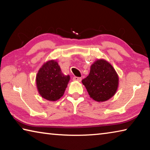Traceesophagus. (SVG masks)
<instances>
[{
    "label": "esophagus",
    "instance_id": "34e87169",
    "mask_svg": "<svg viewBox=\"0 0 150 150\" xmlns=\"http://www.w3.org/2000/svg\"><path fill=\"white\" fill-rule=\"evenodd\" d=\"M73 79V81H79V82H80V81H81V78L77 77H74Z\"/></svg>",
    "mask_w": 150,
    "mask_h": 150
}]
</instances>
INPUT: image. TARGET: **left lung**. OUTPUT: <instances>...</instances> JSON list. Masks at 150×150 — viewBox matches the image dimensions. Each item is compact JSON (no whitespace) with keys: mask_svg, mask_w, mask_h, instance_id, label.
<instances>
[{"mask_svg":"<svg viewBox=\"0 0 150 150\" xmlns=\"http://www.w3.org/2000/svg\"><path fill=\"white\" fill-rule=\"evenodd\" d=\"M90 97L98 103L105 102L115 95L119 84L118 75L110 63L98 59L91 65L90 73L82 80Z\"/></svg>","mask_w":150,"mask_h":150,"instance_id":"obj_1","label":"left lung"}]
</instances>
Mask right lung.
I'll return each mask as SVG.
<instances>
[{
    "label": "right lung",
    "mask_w": 150,
    "mask_h": 150,
    "mask_svg": "<svg viewBox=\"0 0 150 150\" xmlns=\"http://www.w3.org/2000/svg\"><path fill=\"white\" fill-rule=\"evenodd\" d=\"M70 80L69 75L62 73L56 60H48L40 68L35 77L38 93L49 101H56L64 95Z\"/></svg>",
    "instance_id": "obj_1"
}]
</instances>
